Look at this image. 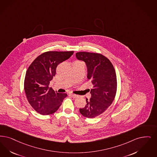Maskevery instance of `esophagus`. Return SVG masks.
<instances>
[{
	"label": "esophagus",
	"mask_w": 157,
	"mask_h": 157,
	"mask_svg": "<svg viewBox=\"0 0 157 157\" xmlns=\"http://www.w3.org/2000/svg\"><path fill=\"white\" fill-rule=\"evenodd\" d=\"M69 95H70L71 97H72L73 98H78V97H79V96H78V95H77V94H70Z\"/></svg>",
	"instance_id": "obj_1"
}]
</instances>
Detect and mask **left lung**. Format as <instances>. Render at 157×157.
Masks as SVG:
<instances>
[{"label":"left lung","mask_w":157,"mask_h":157,"mask_svg":"<svg viewBox=\"0 0 157 157\" xmlns=\"http://www.w3.org/2000/svg\"><path fill=\"white\" fill-rule=\"evenodd\" d=\"M78 59L84 61L88 69L87 78L92 84L91 98L86 99V105L79 109L82 116L94 118L103 113L111 105L117 90L115 69L110 60L98 53L79 52Z\"/></svg>","instance_id":"obj_1"}]
</instances>
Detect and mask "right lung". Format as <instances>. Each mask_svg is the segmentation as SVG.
I'll use <instances>...</instances> for the list:
<instances>
[{
	"label": "right lung",
	"instance_id": "1",
	"mask_svg": "<svg viewBox=\"0 0 157 157\" xmlns=\"http://www.w3.org/2000/svg\"><path fill=\"white\" fill-rule=\"evenodd\" d=\"M74 51H48L37 56L26 71L24 88L32 107L42 115L55 113L66 94H59L49 87L56 74L58 65L68 59Z\"/></svg>",
	"mask_w": 157,
	"mask_h": 157
}]
</instances>
